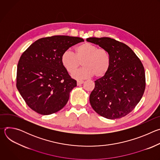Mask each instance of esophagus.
Masks as SVG:
<instances>
[{"label": "esophagus", "instance_id": "esophagus-1", "mask_svg": "<svg viewBox=\"0 0 160 160\" xmlns=\"http://www.w3.org/2000/svg\"><path fill=\"white\" fill-rule=\"evenodd\" d=\"M83 83V81H82V80H78L77 81V85H80L82 84Z\"/></svg>", "mask_w": 160, "mask_h": 160}]
</instances>
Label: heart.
I'll return each mask as SVG.
<instances>
[{
  "label": "heart",
  "mask_w": 160,
  "mask_h": 160,
  "mask_svg": "<svg viewBox=\"0 0 160 160\" xmlns=\"http://www.w3.org/2000/svg\"><path fill=\"white\" fill-rule=\"evenodd\" d=\"M61 61L64 69L69 73H75L82 64L83 67L74 74L77 78H85L94 75L96 78L104 77L109 71L111 56L109 52L96 45L85 42L75 49V54L65 51L61 56Z\"/></svg>",
  "instance_id": "b5f03b06"
}]
</instances>
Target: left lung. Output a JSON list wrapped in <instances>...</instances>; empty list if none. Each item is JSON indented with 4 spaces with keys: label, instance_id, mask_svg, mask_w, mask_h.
Listing matches in <instances>:
<instances>
[{
    "label": "left lung",
    "instance_id": "1",
    "mask_svg": "<svg viewBox=\"0 0 160 160\" xmlns=\"http://www.w3.org/2000/svg\"><path fill=\"white\" fill-rule=\"evenodd\" d=\"M107 50L111 56L108 73L95 81L90 103L99 115L108 119L122 118L141 101L146 88L144 68L126 44L109 37L87 38Z\"/></svg>",
    "mask_w": 160,
    "mask_h": 160
}]
</instances>
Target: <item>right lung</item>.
<instances>
[{
	"label": "right lung",
	"instance_id": "1",
	"mask_svg": "<svg viewBox=\"0 0 160 160\" xmlns=\"http://www.w3.org/2000/svg\"><path fill=\"white\" fill-rule=\"evenodd\" d=\"M80 37L54 35L40 38L22 54L18 61L16 87L34 111L48 115L61 110L77 86L61 61L62 52L83 42Z\"/></svg>",
	"mask_w": 160,
	"mask_h": 160
}]
</instances>
